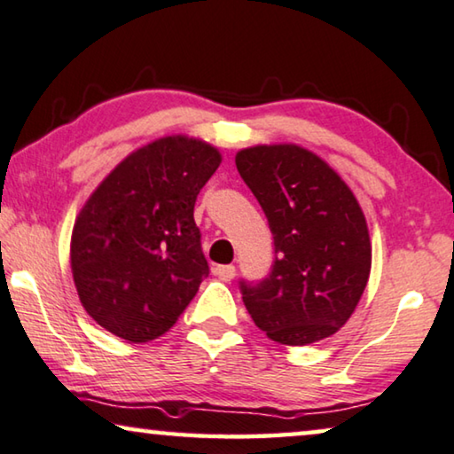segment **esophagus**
Segmentation results:
<instances>
[{
  "instance_id": "34e87169",
  "label": "esophagus",
  "mask_w": 454,
  "mask_h": 454,
  "mask_svg": "<svg viewBox=\"0 0 454 454\" xmlns=\"http://www.w3.org/2000/svg\"><path fill=\"white\" fill-rule=\"evenodd\" d=\"M213 274L223 282H231L235 278V266H215Z\"/></svg>"
}]
</instances>
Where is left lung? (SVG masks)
I'll return each instance as SVG.
<instances>
[{"label":"left lung","mask_w":454,"mask_h":454,"mask_svg":"<svg viewBox=\"0 0 454 454\" xmlns=\"http://www.w3.org/2000/svg\"><path fill=\"white\" fill-rule=\"evenodd\" d=\"M237 170L274 235L260 282H239L254 323L282 345L331 337L353 315L372 270L365 215L325 160L294 144L237 152Z\"/></svg>","instance_id":"left-lung-1"}]
</instances>
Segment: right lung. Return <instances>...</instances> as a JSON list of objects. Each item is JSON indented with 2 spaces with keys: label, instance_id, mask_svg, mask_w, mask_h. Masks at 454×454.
I'll return each instance as SVG.
<instances>
[{
  "label": "right lung",
  "instance_id": "add662e5",
  "mask_svg": "<svg viewBox=\"0 0 454 454\" xmlns=\"http://www.w3.org/2000/svg\"><path fill=\"white\" fill-rule=\"evenodd\" d=\"M219 164L213 145L168 136L129 154L90 194L73 229L71 268L97 325L145 343L183 315L208 276L194 203Z\"/></svg>",
  "mask_w": 454,
  "mask_h": 454
}]
</instances>
